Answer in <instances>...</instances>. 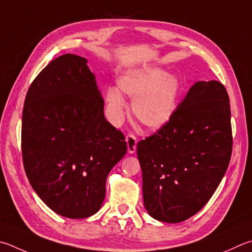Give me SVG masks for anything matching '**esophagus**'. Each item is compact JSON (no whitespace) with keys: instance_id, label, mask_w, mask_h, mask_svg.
<instances>
[{"instance_id":"esophagus-1","label":"esophagus","mask_w":252,"mask_h":252,"mask_svg":"<svg viewBox=\"0 0 252 252\" xmlns=\"http://www.w3.org/2000/svg\"><path fill=\"white\" fill-rule=\"evenodd\" d=\"M126 141L127 144V151H129V153H134L136 150V143H138L136 136L133 133H129L126 136Z\"/></svg>"}]
</instances>
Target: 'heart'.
I'll return each instance as SVG.
<instances>
[{
  "mask_svg": "<svg viewBox=\"0 0 252 252\" xmlns=\"http://www.w3.org/2000/svg\"><path fill=\"white\" fill-rule=\"evenodd\" d=\"M181 82L162 68L148 67L120 77L118 88H109L106 101L113 122H119L125 110L123 94L132 100V111L142 126L158 129L171 120L181 94Z\"/></svg>",
  "mask_w": 252,
  "mask_h": 252,
  "instance_id": "b5f03b06",
  "label": "heart"
}]
</instances>
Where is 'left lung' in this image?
<instances>
[{"mask_svg":"<svg viewBox=\"0 0 252 252\" xmlns=\"http://www.w3.org/2000/svg\"><path fill=\"white\" fill-rule=\"evenodd\" d=\"M231 151L225 86L217 80L197 81L171 120L138 143L148 213L171 223L194 216L220 184Z\"/></svg>","mask_w":252,"mask_h":252,"instance_id":"obj_1","label":"left lung"}]
</instances>
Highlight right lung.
I'll return each mask as SVG.
<instances>
[{
	"label": "right lung",
	"instance_id": "obj_1",
	"mask_svg": "<svg viewBox=\"0 0 252 252\" xmlns=\"http://www.w3.org/2000/svg\"><path fill=\"white\" fill-rule=\"evenodd\" d=\"M103 99L84 57L50 62L27 91L22 119L26 176L58 215L86 218L98 212L111 168L126 153V138L108 122Z\"/></svg>",
	"mask_w": 252,
	"mask_h": 252
}]
</instances>
